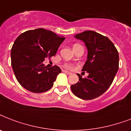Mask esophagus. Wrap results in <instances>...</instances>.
I'll use <instances>...</instances> for the list:
<instances>
[{"instance_id":"1","label":"esophagus","mask_w":131,"mask_h":131,"mask_svg":"<svg viewBox=\"0 0 131 131\" xmlns=\"http://www.w3.org/2000/svg\"><path fill=\"white\" fill-rule=\"evenodd\" d=\"M62 71H63L64 73H65L68 74V75H71V72L68 71H67V70H63Z\"/></svg>"}]
</instances>
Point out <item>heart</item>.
Here are the masks:
<instances>
[{
	"label": "heart",
	"instance_id": "1",
	"mask_svg": "<svg viewBox=\"0 0 131 131\" xmlns=\"http://www.w3.org/2000/svg\"><path fill=\"white\" fill-rule=\"evenodd\" d=\"M66 67L68 68V69H72V66L71 64H67L66 65Z\"/></svg>",
	"mask_w": 131,
	"mask_h": 131
}]
</instances>
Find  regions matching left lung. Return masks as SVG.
<instances>
[{
    "instance_id": "8db88e82",
    "label": "left lung",
    "mask_w": 131,
    "mask_h": 131,
    "mask_svg": "<svg viewBox=\"0 0 131 131\" xmlns=\"http://www.w3.org/2000/svg\"><path fill=\"white\" fill-rule=\"evenodd\" d=\"M82 40L88 50L87 60L82 71L88 75L71 85L73 93L84 100H91L106 92L113 82L119 66V55L114 43L107 37L94 31L87 30L74 36Z\"/></svg>"
}]
</instances>
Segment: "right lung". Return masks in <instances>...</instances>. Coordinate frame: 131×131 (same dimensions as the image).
I'll return each mask as SVG.
<instances>
[{"label": "right lung", "mask_w": 131, "mask_h": 131, "mask_svg": "<svg viewBox=\"0 0 131 131\" xmlns=\"http://www.w3.org/2000/svg\"><path fill=\"white\" fill-rule=\"evenodd\" d=\"M65 38L50 30L38 28L24 32L15 39L11 48V67L15 78L25 89L41 93L53 86L61 69L47 68L43 62L55 56Z\"/></svg>", "instance_id": "1"}]
</instances>
